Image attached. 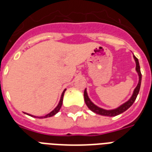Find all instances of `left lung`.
Segmentation results:
<instances>
[{"label":"left lung","mask_w":152,"mask_h":152,"mask_svg":"<svg viewBox=\"0 0 152 152\" xmlns=\"http://www.w3.org/2000/svg\"><path fill=\"white\" fill-rule=\"evenodd\" d=\"M134 57L135 61H136V64H137V67H136V69H137V72L139 74V83H138V85L137 86V88H135L134 92H133V95L131 97L129 100L128 102H126L125 103H124L123 105L118 107V108L115 109V110H103V109H101L99 107H98L93 104L91 100L89 99L88 95H87V91H86V89L84 90V92H83V95H84V101H85L86 105L88 106V107L91 110L93 111L94 113H98V114H100V115L103 116H109V117H113V116H117L120 113L125 112V110H127L129 108L130 106H132L133 102H135L136 99H137V95H138V93L140 91V83H141V78L142 75L141 72H140V64H139V61L137 59V57Z\"/></svg>","instance_id":"8db88e82"}]
</instances>
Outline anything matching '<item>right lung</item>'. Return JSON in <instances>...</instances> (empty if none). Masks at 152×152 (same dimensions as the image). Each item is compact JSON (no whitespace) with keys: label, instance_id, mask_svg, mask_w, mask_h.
Returning a JSON list of instances; mask_svg holds the SVG:
<instances>
[{"label":"right lung","instance_id":"1","mask_svg":"<svg viewBox=\"0 0 152 152\" xmlns=\"http://www.w3.org/2000/svg\"><path fill=\"white\" fill-rule=\"evenodd\" d=\"M64 91H65V90H64V91H63V93H62L61 98V100H60L59 104H58V105H57V107H56V108H55L54 110H53L52 111V112H50V113H48V114H47V115L44 116V117H39V118H50V117H52V116L55 115V114H56V113H57V112H58V111L60 110V109H61V106H62V102H63V96H64ZM29 115H30V114H29Z\"/></svg>","mask_w":152,"mask_h":152}]
</instances>
